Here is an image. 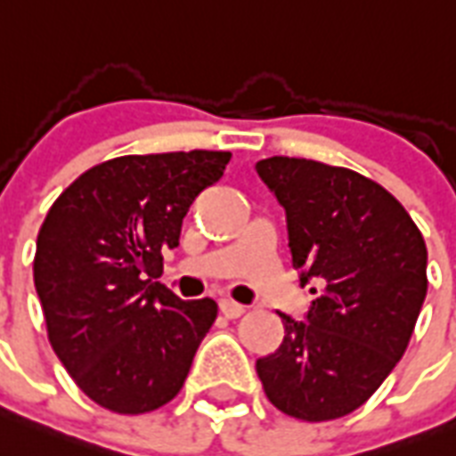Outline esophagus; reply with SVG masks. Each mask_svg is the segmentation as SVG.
I'll use <instances>...</instances> for the list:
<instances>
[{
  "mask_svg": "<svg viewBox=\"0 0 456 456\" xmlns=\"http://www.w3.org/2000/svg\"><path fill=\"white\" fill-rule=\"evenodd\" d=\"M218 306H221V314H224L225 319H238V316L245 314V306L238 305V302H232V299L224 297L218 302Z\"/></svg>",
  "mask_w": 456,
  "mask_h": 456,
  "instance_id": "34e87169",
  "label": "esophagus"
}]
</instances>
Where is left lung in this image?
<instances>
[{
  "instance_id": "8db88e82",
  "label": "left lung",
  "mask_w": 456,
  "mask_h": 456,
  "mask_svg": "<svg viewBox=\"0 0 456 456\" xmlns=\"http://www.w3.org/2000/svg\"><path fill=\"white\" fill-rule=\"evenodd\" d=\"M254 168L285 209L299 285H316L305 321L278 312L285 338L256 359V373L283 414L340 419L407 349L428 288L426 242L386 188L349 168L290 157Z\"/></svg>"
}]
</instances>
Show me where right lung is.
Returning a JSON list of instances; mask_svg holds the SVG:
<instances>
[{
	"label": "right lung",
	"mask_w": 456,
	"mask_h": 456,
	"mask_svg": "<svg viewBox=\"0 0 456 456\" xmlns=\"http://www.w3.org/2000/svg\"><path fill=\"white\" fill-rule=\"evenodd\" d=\"M228 161L231 151L207 150L111 159L63 190L42 224L33 276L49 342L109 411L171 402L216 321L214 299L185 302L154 278L190 204Z\"/></svg>",
	"instance_id": "1"
}]
</instances>
